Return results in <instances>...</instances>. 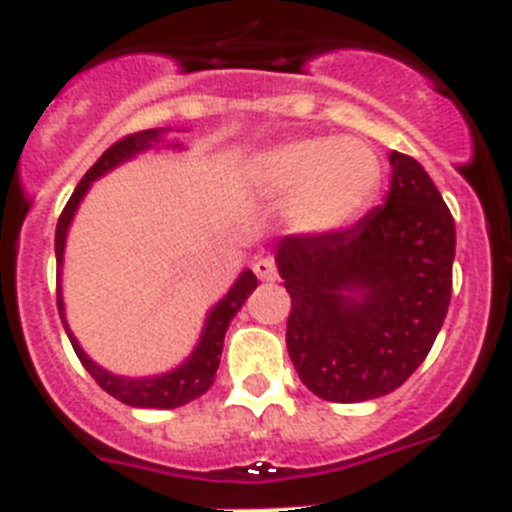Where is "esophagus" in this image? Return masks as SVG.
<instances>
[{"label":"esophagus","mask_w":512,"mask_h":512,"mask_svg":"<svg viewBox=\"0 0 512 512\" xmlns=\"http://www.w3.org/2000/svg\"><path fill=\"white\" fill-rule=\"evenodd\" d=\"M253 271H256V277H259L261 282H274V279H277V266H274L271 259H256L253 261Z\"/></svg>","instance_id":"34e87169"}]
</instances>
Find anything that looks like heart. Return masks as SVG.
Instances as JSON below:
<instances>
[{
  "mask_svg": "<svg viewBox=\"0 0 512 512\" xmlns=\"http://www.w3.org/2000/svg\"><path fill=\"white\" fill-rule=\"evenodd\" d=\"M241 182L261 200H287L284 220L292 233L325 235L372 202L382 166L361 138H300L248 158Z\"/></svg>",
  "mask_w": 512,
  "mask_h": 512,
  "instance_id": "1",
  "label": "heart"
}]
</instances>
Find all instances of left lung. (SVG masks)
I'll list each match as a JSON object with an SVG mask.
<instances>
[{"label":"left lung","mask_w":512,"mask_h":512,"mask_svg":"<svg viewBox=\"0 0 512 512\" xmlns=\"http://www.w3.org/2000/svg\"><path fill=\"white\" fill-rule=\"evenodd\" d=\"M384 205L354 228L287 235L274 246L292 312L287 351L328 402L390 395L423 364L451 300L456 228L431 176L390 153Z\"/></svg>","instance_id":"1"}]
</instances>
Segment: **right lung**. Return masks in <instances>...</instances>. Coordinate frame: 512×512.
Masks as SVG:
<instances>
[{"mask_svg": "<svg viewBox=\"0 0 512 512\" xmlns=\"http://www.w3.org/2000/svg\"><path fill=\"white\" fill-rule=\"evenodd\" d=\"M171 133V128H153L143 130V133L128 135V138L117 140L115 146H110L107 151L99 156L97 164L84 174L79 184H76L71 200L63 207L61 217H58L56 225V264H58V315L63 320V328L69 333V341L74 346L76 356L84 364L89 374L94 377V382L102 387L107 395H112L115 400L125 402L130 408H156V410H171L182 408L187 402L197 400L200 395H205L207 390L215 382L217 366H220V354H223V341L225 333H228L230 320L238 315V310L243 307V302L248 300L253 289L259 287V279L251 269H243L238 274V279L233 282V287L225 292L215 305L207 310L205 325H202L200 341L192 348V354L182 361L179 366L169 369V372L161 374H148V377H122V374L107 372L104 366H99L92 356L81 348L79 338L71 333L69 320H66V305H63V287H61V269H63V253H66V238H69L71 223H74V215L79 210L81 200L87 197V192L92 189V184L97 179H102L104 174H110L112 169L122 166L125 161H133L135 156L146 151H156V148H171V151H184V143L179 140H166V135Z\"/></svg>", "mask_w": 512, "mask_h": 512, "instance_id": "add662e5", "label": "right lung"}]
</instances>
